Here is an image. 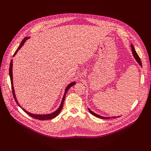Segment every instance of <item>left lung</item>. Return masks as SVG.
<instances>
[{"mask_svg": "<svg viewBox=\"0 0 151 151\" xmlns=\"http://www.w3.org/2000/svg\"><path fill=\"white\" fill-rule=\"evenodd\" d=\"M131 48H132V52H133V55L134 58L136 60L137 62L139 63V65L142 67V62H141L140 58V57H139V55H137V52H136V50H135V49H134V47H133V45L132 44H131ZM88 111H89V112H90L93 115L95 116L96 117H97V118H101V119H110V118H111L110 117H104V116H100V115H99L95 114L94 112H93L91 110H90L89 108H88ZM119 116H117V117H119ZM112 118H116V116H113V117H112Z\"/></svg>", "mask_w": 151, "mask_h": 151, "instance_id": "left-lung-1", "label": "left lung"}]
</instances>
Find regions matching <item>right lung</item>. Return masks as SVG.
I'll list each match as a JSON object with an SVG mask.
<instances>
[{"mask_svg":"<svg viewBox=\"0 0 151 151\" xmlns=\"http://www.w3.org/2000/svg\"><path fill=\"white\" fill-rule=\"evenodd\" d=\"M29 38V37H26L24 38V39L22 40V42H21V43L20 44L19 46L18 47V48H17V50L15 51L13 57H14L15 55V54H17V52H18V51L23 46V45L24 44L25 42ZM12 66H13V64H12V60L11 61V63H10V66H9V76H10V79H11V87H12V94H13V96H14V98L15 99V102L17 103V104L21 107V109H22L26 114H27L29 116H30L31 117L35 118V119H39V120H48V119H53L54 118H55L59 114L60 112H61L62 108H63V103H64V99H65V97H66V93H68V90H69V88L70 87H72L73 85H75L76 82H71L70 83H69L68 86L66 88V90H65V93H64V96H63V99H62V101L61 102V104H60V106H59V107L58 108L57 110H56L55 112L51 113V114H45V115H37V114H31L29 112H27V111H26L24 108H23L21 106V105L19 104L18 101H17V99L15 97V90H14V85H13V79H12Z\"/></svg>","mask_w":151,"mask_h":151,"instance_id":"obj_1","label":"right lung"}]
</instances>
